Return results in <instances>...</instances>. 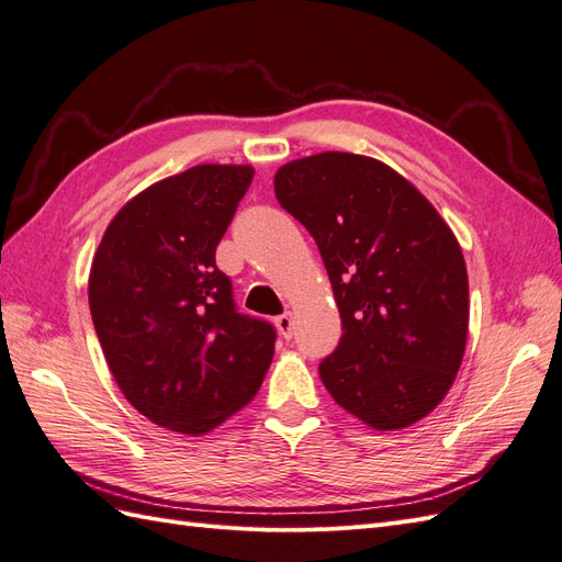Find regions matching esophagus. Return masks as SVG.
Instances as JSON below:
<instances>
[{
  "label": "esophagus",
  "mask_w": 562,
  "mask_h": 562,
  "mask_svg": "<svg viewBox=\"0 0 562 562\" xmlns=\"http://www.w3.org/2000/svg\"><path fill=\"white\" fill-rule=\"evenodd\" d=\"M274 323H277L279 333H281L285 339H291V337H293V316H291V314H281V316H277V318H274Z\"/></svg>",
  "instance_id": "34e87169"
}]
</instances>
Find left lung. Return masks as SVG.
<instances>
[{
    "label": "left lung",
    "instance_id": "obj_1",
    "mask_svg": "<svg viewBox=\"0 0 562 562\" xmlns=\"http://www.w3.org/2000/svg\"><path fill=\"white\" fill-rule=\"evenodd\" d=\"M281 206L328 269L342 339L318 375L378 431L405 429L446 398L469 333V277L452 229L386 164L321 151L274 176Z\"/></svg>",
    "mask_w": 562,
    "mask_h": 562
}]
</instances>
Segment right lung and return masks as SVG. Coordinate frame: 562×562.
<instances>
[{
  "mask_svg": "<svg viewBox=\"0 0 562 562\" xmlns=\"http://www.w3.org/2000/svg\"><path fill=\"white\" fill-rule=\"evenodd\" d=\"M252 173L201 164L149 184L93 255L89 307L114 382L140 415L184 436L248 405L274 356V328L236 312L215 265Z\"/></svg>",
  "mask_w": 562,
  "mask_h": 562,
  "instance_id": "add662e5",
  "label": "right lung"
}]
</instances>
